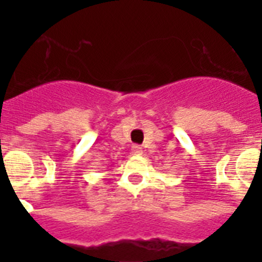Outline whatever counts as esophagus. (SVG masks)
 Listing matches in <instances>:
<instances>
[{
    "instance_id": "1",
    "label": "esophagus",
    "mask_w": 262,
    "mask_h": 262,
    "mask_svg": "<svg viewBox=\"0 0 262 262\" xmlns=\"http://www.w3.org/2000/svg\"><path fill=\"white\" fill-rule=\"evenodd\" d=\"M131 154L135 155V156H139V155L143 154V148L140 145H133L131 147Z\"/></svg>"
}]
</instances>
